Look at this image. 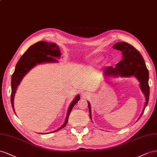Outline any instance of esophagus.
<instances>
[{
    "label": "esophagus",
    "instance_id": "1",
    "mask_svg": "<svg viewBox=\"0 0 157 157\" xmlns=\"http://www.w3.org/2000/svg\"><path fill=\"white\" fill-rule=\"evenodd\" d=\"M89 96V93L87 92H83L82 93V97L83 98H88Z\"/></svg>",
    "mask_w": 157,
    "mask_h": 157
}]
</instances>
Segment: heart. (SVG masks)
I'll return each instance as SVG.
<instances>
[{
  "mask_svg": "<svg viewBox=\"0 0 157 157\" xmlns=\"http://www.w3.org/2000/svg\"><path fill=\"white\" fill-rule=\"evenodd\" d=\"M101 60V57L95 56L88 60V63L91 64H97Z\"/></svg>",
  "mask_w": 157,
  "mask_h": 157,
  "instance_id": "heart-1",
  "label": "heart"
}]
</instances>
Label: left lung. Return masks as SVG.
<instances>
[{
	"mask_svg": "<svg viewBox=\"0 0 157 157\" xmlns=\"http://www.w3.org/2000/svg\"><path fill=\"white\" fill-rule=\"evenodd\" d=\"M113 48L119 50L122 53V60L116 64V66H108L102 71L104 77L106 79L136 77L140 82V87L145 96V105L138 120L143 115L146 106L148 105L149 98V71L143 56L136 48L125 42H118L113 45ZM88 102L89 116L92 121L91 107Z\"/></svg>",
	"mask_w": 157,
	"mask_h": 157,
	"instance_id": "1",
	"label": "left lung"
}]
</instances>
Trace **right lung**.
<instances>
[{
    "mask_svg": "<svg viewBox=\"0 0 157 157\" xmlns=\"http://www.w3.org/2000/svg\"><path fill=\"white\" fill-rule=\"evenodd\" d=\"M61 56L60 50L59 45L55 43L47 41H39L29 47L28 50L20 59L16 66L14 74L12 75L11 79V104L14 113V96L22 79L29 71L35 66L46 63H56L59 62L56 59H60ZM80 99L79 95H76L69 105L64 122L62 126L55 131L49 133H53L60 130L66 126L68 123L70 114L74 105ZM16 114V113H15ZM46 133V134L49 133ZM45 134V133H39Z\"/></svg>",
    "mask_w": 157,
    "mask_h": 157,
    "instance_id": "obj_1",
    "label": "right lung"
}]
</instances>
